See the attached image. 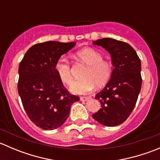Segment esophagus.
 <instances>
[{"label":"esophagus","instance_id":"obj_1","mask_svg":"<svg viewBox=\"0 0 160 160\" xmlns=\"http://www.w3.org/2000/svg\"><path fill=\"white\" fill-rule=\"evenodd\" d=\"M90 98H88V97H81V98H80V101H87Z\"/></svg>","mask_w":160,"mask_h":160}]
</instances>
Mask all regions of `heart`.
<instances>
[{"instance_id": "b5f03b06", "label": "heart", "mask_w": 160, "mask_h": 160, "mask_svg": "<svg viewBox=\"0 0 160 160\" xmlns=\"http://www.w3.org/2000/svg\"><path fill=\"white\" fill-rule=\"evenodd\" d=\"M76 57L88 66L83 73L84 79L76 80L70 85V91L75 94H87L96 87L103 86L110 80L113 73V65L108 60L103 59V55L93 49H84L77 52ZM55 70L59 80L66 85L72 80L70 60L60 57L55 65Z\"/></svg>"}]
</instances>
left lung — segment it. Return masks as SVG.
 <instances>
[{"instance_id": "8db88e82", "label": "left lung", "mask_w": 160, "mask_h": 160, "mask_svg": "<svg viewBox=\"0 0 160 160\" xmlns=\"http://www.w3.org/2000/svg\"><path fill=\"white\" fill-rule=\"evenodd\" d=\"M104 48L111 56L114 67L110 81L95 98L101 108L92 117L105 126L123 123L133 111L142 87L141 61L128 43L111 38L93 42Z\"/></svg>"}]
</instances>
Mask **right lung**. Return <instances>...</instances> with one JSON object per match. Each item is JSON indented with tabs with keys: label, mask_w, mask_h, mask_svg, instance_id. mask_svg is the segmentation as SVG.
Here are the masks:
<instances>
[{
	"label": "right lung",
	"mask_w": 160,
	"mask_h": 160,
	"mask_svg": "<svg viewBox=\"0 0 160 160\" xmlns=\"http://www.w3.org/2000/svg\"><path fill=\"white\" fill-rule=\"evenodd\" d=\"M75 42L49 41L37 43L26 52L19 64L18 90L30 120L45 130H53L64 123L71 105L80 101L62 84L55 65Z\"/></svg>",
	"instance_id": "right-lung-1"
}]
</instances>
